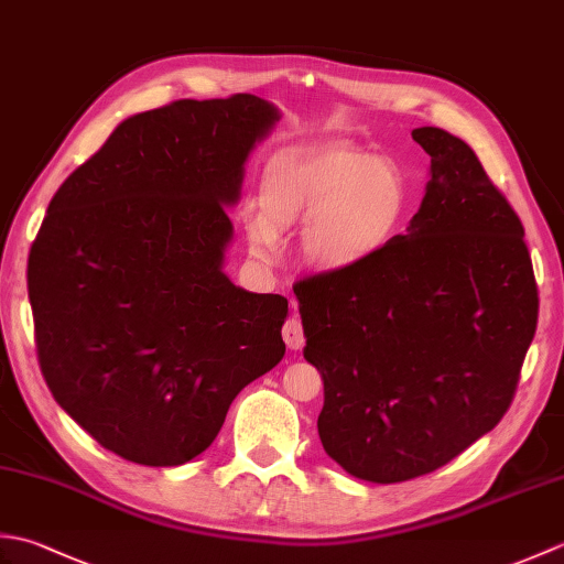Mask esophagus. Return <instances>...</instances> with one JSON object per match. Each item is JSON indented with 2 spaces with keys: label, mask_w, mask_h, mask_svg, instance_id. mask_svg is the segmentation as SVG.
Listing matches in <instances>:
<instances>
[{
  "label": "esophagus",
  "mask_w": 564,
  "mask_h": 564,
  "mask_svg": "<svg viewBox=\"0 0 564 564\" xmlns=\"http://www.w3.org/2000/svg\"><path fill=\"white\" fill-rule=\"evenodd\" d=\"M291 310H293V315L285 319V325H283V339H285V344H289V349H303L305 334H303V322L295 313L297 310L295 301H291Z\"/></svg>",
  "instance_id": "obj_1"
}]
</instances>
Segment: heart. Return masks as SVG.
<instances>
[{
    "instance_id": "b5f03b06",
    "label": "heart",
    "mask_w": 564,
    "mask_h": 564,
    "mask_svg": "<svg viewBox=\"0 0 564 564\" xmlns=\"http://www.w3.org/2000/svg\"><path fill=\"white\" fill-rule=\"evenodd\" d=\"M410 200V178L398 162L349 142L281 154L261 176V215L247 220L249 247L269 259L279 249V230L307 223V259L346 269L398 232Z\"/></svg>"
}]
</instances>
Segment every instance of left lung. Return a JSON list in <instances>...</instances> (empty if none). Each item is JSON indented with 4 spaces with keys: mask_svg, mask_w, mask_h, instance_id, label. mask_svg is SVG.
Wrapping results in <instances>:
<instances>
[{
    "mask_svg": "<svg viewBox=\"0 0 564 564\" xmlns=\"http://www.w3.org/2000/svg\"><path fill=\"white\" fill-rule=\"evenodd\" d=\"M412 138L431 182L406 235L293 285L325 382L322 446L380 485L438 470L499 424L538 325L517 210L460 138Z\"/></svg>",
    "mask_w": 564,
    "mask_h": 564,
    "instance_id": "obj_1",
    "label": "left lung"
}]
</instances>
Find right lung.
<instances>
[{"mask_svg": "<svg viewBox=\"0 0 564 564\" xmlns=\"http://www.w3.org/2000/svg\"><path fill=\"white\" fill-rule=\"evenodd\" d=\"M254 94L178 99L118 126L47 206L29 251L35 351L55 402L138 465H182L281 361L289 301L223 273L254 142Z\"/></svg>", "mask_w": 564, "mask_h": 564, "instance_id": "obj_1", "label": "right lung"}]
</instances>
